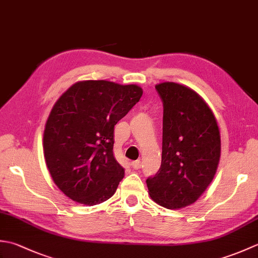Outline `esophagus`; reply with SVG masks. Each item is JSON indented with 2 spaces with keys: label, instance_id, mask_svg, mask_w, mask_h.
<instances>
[{
  "label": "esophagus",
  "instance_id": "1",
  "mask_svg": "<svg viewBox=\"0 0 258 258\" xmlns=\"http://www.w3.org/2000/svg\"><path fill=\"white\" fill-rule=\"evenodd\" d=\"M131 165H132V167L134 169H139V168L142 167V162L141 161H134V162H132V164H131Z\"/></svg>",
  "mask_w": 258,
  "mask_h": 258
}]
</instances>
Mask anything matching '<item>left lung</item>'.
I'll return each instance as SVG.
<instances>
[{"label":"left lung","instance_id":"8db88e82","mask_svg":"<svg viewBox=\"0 0 258 258\" xmlns=\"http://www.w3.org/2000/svg\"><path fill=\"white\" fill-rule=\"evenodd\" d=\"M163 102L162 164L146 179L152 200L174 210L193 204L216 173L220 130L211 108L193 90L173 82L155 86Z\"/></svg>","mask_w":258,"mask_h":258}]
</instances>
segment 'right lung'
<instances>
[{
    "label": "right lung",
    "mask_w": 258,
    "mask_h": 258,
    "mask_svg": "<svg viewBox=\"0 0 258 258\" xmlns=\"http://www.w3.org/2000/svg\"><path fill=\"white\" fill-rule=\"evenodd\" d=\"M143 94L140 86L84 81L58 98L43 138L46 166L71 200L93 206L107 201L124 177L114 156V126Z\"/></svg>",
    "instance_id": "obj_1"
}]
</instances>
